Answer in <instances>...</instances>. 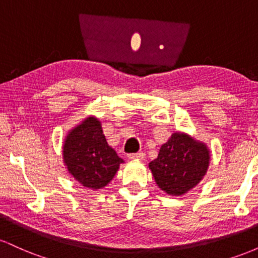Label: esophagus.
Instances as JSON below:
<instances>
[{"label": "esophagus", "instance_id": "obj_1", "mask_svg": "<svg viewBox=\"0 0 258 258\" xmlns=\"http://www.w3.org/2000/svg\"><path fill=\"white\" fill-rule=\"evenodd\" d=\"M130 159H137V160H143L146 158V154L144 153H133V154H130L128 155Z\"/></svg>", "mask_w": 258, "mask_h": 258}]
</instances>
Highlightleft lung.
Wrapping results in <instances>:
<instances>
[{"mask_svg": "<svg viewBox=\"0 0 258 258\" xmlns=\"http://www.w3.org/2000/svg\"><path fill=\"white\" fill-rule=\"evenodd\" d=\"M210 152L204 143L185 133L176 132L160 148L158 158L149 162L156 184L168 195H183L205 176Z\"/></svg>", "mask_w": 258, "mask_h": 258, "instance_id": "left-lung-1", "label": "left lung"}]
</instances>
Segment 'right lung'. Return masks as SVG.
<instances>
[{"label": "right lung", "mask_w": 258, "mask_h": 258, "mask_svg": "<svg viewBox=\"0 0 258 258\" xmlns=\"http://www.w3.org/2000/svg\"><path fill=\"white\" fill-rule=\"evenodd\" d=\"M64 162L86 188L100 189L114 178L123 160L109 146L96 117L85 119L69 132L63 146Z\"/></svg>", "instance_id": "1"}]
</instances>
